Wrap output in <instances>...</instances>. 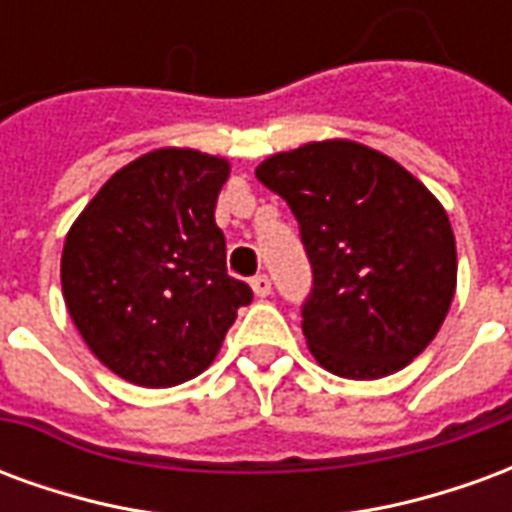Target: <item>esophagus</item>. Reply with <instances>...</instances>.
I'll list each match as a JSON object with an SVG mask.
<instances>
[{
	"label": "esophagus",
	"mask_w": 512,
	"mask_h": 512,
	"mask_svg": "<svg viewBox=\"0 0 512 512\" xmlns=\"http://www.w3.org/2000/svg\"><path fill=\"white\" fill-rule=\"evenodd\" d=\"M249 285H252V290H255L257 299H266V296H271V279H268L266 274H257Z\"/></svg>",
	"instance_id": "1"
}]
</instances>
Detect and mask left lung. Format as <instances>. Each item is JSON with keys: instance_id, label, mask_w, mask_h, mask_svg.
I'll return each instance as SVG.
<instances>
[{"instance_id": "8db88e82", "label": "left lung", "mask_w": 512, "mask_h": 512, "mask_svg": "<svg viewBox=\"0 0 512 512\" xmlns=\"http://www.w3.org/2000/svg\"><path fill=\"white\" fill-rule=\"evenodd\" d=\"M255 175L299 219L312 263L301 329L315 362L373 381L422 354L458 282L452 224L428 186L354 139L274 153Z\"/></svg>"}]
</instances>
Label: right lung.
Masks as SVG:
<instances>
[{
	"label": "right lung",
	"instance_id": "add662e5",
	"mask_svg": "<svg viewBox=\"0 0 512 512\" xmlns=\"http://www.w3.org/2000/svg\"><path fill=\"white\" fill-rule=\"evenodd\" d=\"M230 161L158 147L117 169L62 246V296L95 359L164 389L213 365L252 290L227 274L213 211Z\"/></svg>",
	"mask_w": 512,
	"mask_h": 512
}]
</instances>
